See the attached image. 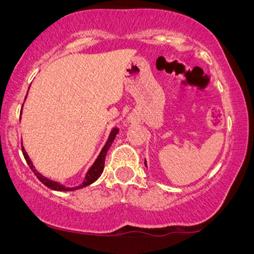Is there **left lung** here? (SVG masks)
<instances>
[{"label":"left lung","instance_id":"1","mask_svg":"<svg viewBox=\"0 0 254 254\" xmlns=\"http://www.w3.org/2000/svg\"><path fill=\"white\" fill-rule=\"evenodd\" d=\"M145 166H147V165H145Z\"/></svg>","mask_w":254,"mask_h":254}]
</instances>
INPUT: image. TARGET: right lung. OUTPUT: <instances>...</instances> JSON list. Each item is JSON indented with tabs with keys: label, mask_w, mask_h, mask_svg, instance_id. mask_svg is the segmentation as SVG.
I'll list each match as a JSON object with an SVG mask.
<instances>
[{
	"label": "right lung",
	"mask_w": 254,
	"mask_h": 254,
	"mask_svg": "<svg viewBox=\"0 0 254 254\" xmlns=\"http://www.w3.org/2000/svg\"><path fill=\"white\" fill-rule=\"evenodd\" d=\"M119 132V129L117 127H115L112 131H111L110 136H109V139H107L106 144L104 145V148L101 149L100 154H99V156L97 157V160H95V162L93 164L92 167L89 168L88 172H87L86 177H84V180L83 183L81 184V185L78 186H75V188H65V186L61 185L60 183L57 182H54V180H50L48 179V178H45L44 176L38 172L36 168H34L33 164H32V161L30 160V157H28L27 153H26L25 148L22 147V143H21V147H22V154H24V157L26 160V162H27L28 166H30V168L32 171H33V173L36 174L38 179L42 182L44 185L48 186L49 189H51V190H55V191H72V190H78V189H82V188H86V186L90 185V184H93L95 182V180H98V178L101 176V173H103L104 171V166H105V157H106V153L107 150H109V148L111 147V144H112V142L115 141L116 138V135Z\"/></svg>",
	"instance_id": "1"
}]
</instances>
